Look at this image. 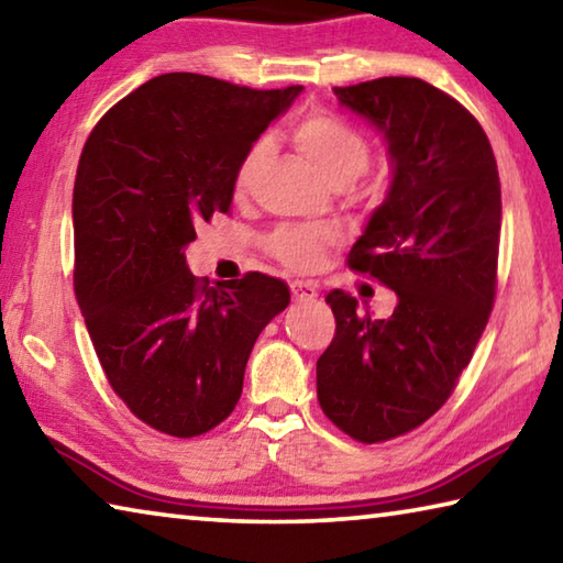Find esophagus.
I'll return each instance as SVG.
<instances>
[{"label":"esophagus","mask_w":563,"mask_h":563,"mask_svg":"<svg viewBox=\"0 0 563 563\" xmlns=\"http://www.w3.org/2000/svg\"><path fill=\"white\" fill-rule=\"evenodd\" d=\"M290 290H292L295 302H310V300L318 298V285L310 283V280H295L290 285Z\"/></svg>","instance_id":"1"}]
</instances>
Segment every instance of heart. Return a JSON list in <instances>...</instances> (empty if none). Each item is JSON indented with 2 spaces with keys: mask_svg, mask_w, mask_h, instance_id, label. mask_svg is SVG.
Instances as JSON below:
<instances>
[{
  "mask_svg": "<svg viewBox=\"0 0 563 563\" xmlns=\"http://www.w3.org/2000/svg\"><path fill=\"white\" fill-rule=\"evenodd\" d=\"M292 141L300 154L318 168L330 186L352 184L365 174L369 164V146L345 121L325 113H312L292 129ZM268 156V141H258L247 148L235 170V190L245 194ZM330 243V233L308 225H283L268 238V251L288 268H310L320 258V251Z\"/></svg>",
  "mask_w": 563,
  "mask_h": 563,
  "instance_id": "1",
  "label": "heart"
}]
</instances>
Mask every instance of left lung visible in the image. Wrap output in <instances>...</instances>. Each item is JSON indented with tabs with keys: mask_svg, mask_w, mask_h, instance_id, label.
I'll return each instance as SVG.
<instances>
[{
	"mask_svg": "<svg viewBox=\"0 0 563 563\" xmlns=\"http://www.w3.org/2000/svg\"><path fill=\"white\" fill-rule=\"evenodd\" d=\"M332 91L387 144V196L347 263L395 290L397 308L375 320L328 292L338 328L318 360V402L375 444L430 419L470 365L497 288L501 188L479 121L432 84L383 76Z\"/></svg>",
	"mask_w": 563,
	"mask_h": 563,
	"instance_id": "left-lung-1",
	"label": "left lung"
}]
</instances>
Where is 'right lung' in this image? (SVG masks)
<instances>
[{
	"label": "right lung",
	"mask_w": 563,
	"mask_h": 563,
	"mask_svg": "<svg viewBox=\"0 0 563 563\" xmlns=\"http://www.w3.org/2000/svg\"><path fill=\"white\" fill-rule=\"evenodd\" d=\"M300 91L161 74L121 99L81 151L76 300L113 393L158 432L221 424L255 340L288 308V285L263 273L201 285L186 247L198 223L231 211L238 164Z\"/></svg>",
	"instance_id": "obj_1"
}]
</instances>
